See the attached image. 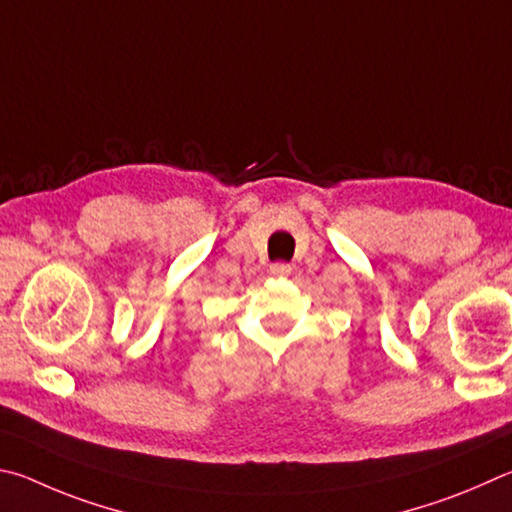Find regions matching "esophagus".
I'll list each match as a JSON object with an SVG mask.
<instances>
[{"instance_id": "obj_1", "label": "esophagus", "mask_w": 512, "mask_h": 512, "mask_svg": "<svg viewBox=\"0 0 512 512\" xmlns=\"http://www.w3.org/2000/svg\"><path fill=\"white\" fill-rule=\"evenodd\" d=\"M270 272H272V276H290L292 274V265H288V263H274V265H270Z\"/></svg>"}]
</instances>
